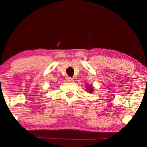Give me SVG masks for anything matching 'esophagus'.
<instances>
[{
	"label": "esophagus",
	"instance_id": "esophagus-1",
	"mask_svg": "<svg viewBox=\"0 0 147 147\" xmlns=\"http://www.w3.org/2000/svg\"><path fill=\"white\" fill-rule=\"evenodd\" d=\"M66 80L67 82H73V78H71V77H67V78H66Z\"/></svg>",
	"mask_w": 147,
	"mask_h": 147
}]
</instances>
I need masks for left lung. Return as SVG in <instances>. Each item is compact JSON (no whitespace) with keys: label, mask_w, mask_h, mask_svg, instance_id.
Wrapping results in <instances>:
<instances>
[{"label":"left lung","mask_w":147,"mask_h":147,"mask_svg":"<svg viewBox=\"0 0 147 147\" xmlns=\"http://www.w3.org/2000/svg\"><path fill=\"white\" fill-rule=\"evenodd\" d=\"M86 88H87V89H88V91H89L90 93H92L93 91V88L92 87V86H87Z\"/></svg>","instance_id":"1"}]
</instances>
